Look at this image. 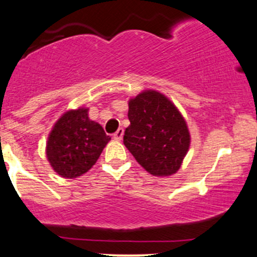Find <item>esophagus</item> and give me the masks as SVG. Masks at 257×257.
<instances>
[{"instance_id":"34e87169","label":"esophagus","mask_w":257,"mask_h":257,"mask_svg":"<svg viewBox=\"0 0 257 257\" xmlns=\"http://www.w3.org/2000/svg\"><path fill=\"white\" fill-rule=\"evenodd\" d=\"M123 134H124L123 128H119L117 132H115L114 134H113V138H114L115 140H120L121 138H123Z\"/></svg>"}]
</instances>
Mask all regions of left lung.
I'll return each instance as SVG.
<instances>
[{
  "label": "left lung",
  "mask_w": 257,
  "mask_h": 257,
  "mask_svg": "<svg viewBox=\"0 0 257 257\" xmlns=\"http://www.w3.org/2000/svg\"><path fill=\"white\" fill-rule=\"evenodd\" d=\"M123 143L136 160L154 176H170L181 167L190 148L185 119L169 98L145 91L129 101Z\"/></svg>",
  "instance_id": "left-lung-1"
}]
</instances>
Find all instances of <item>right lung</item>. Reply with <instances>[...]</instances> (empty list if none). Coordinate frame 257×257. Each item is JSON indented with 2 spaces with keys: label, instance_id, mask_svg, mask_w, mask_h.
Returning a JSON list of instances; mask_svg holds the SVG:
<instances>
[{
  "label": "right lung",
  "instance_id": "add662e5",
  "mask_svg": "<svg viewBox=\"0 0 257 257\" xmlns=\"http://www.w3.org/2000/svg\"><path fill=\"white\" fill-rule=\"evenodd\" d=\"M87 112V108L66 112L48 138V160L63 177L74 178L87 172L110 140L103 128L88 118Z\"/></svg>",
  "mask_w": 257,
  "mask_h": 257
}]
</instances>
